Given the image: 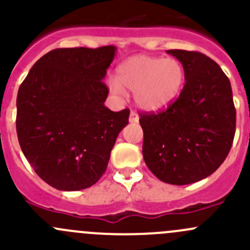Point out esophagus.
Instances as JSON below:
<instances>
[{
    "label": "esophagus",
    "mask_w": 250,
    "mask_h": 250,
    "mask_svg": "<svg viewBox=\"0 0 250 250\" xmlns=\"http://www.w3.org/2000/svg\"><path fill=\"white\" fill-rule=\"evenodd\" d=\"M138 121H139V116H138V113L135 112H130L129 115V122L130 123H138Z\"/></svg>",
    "instance_id": "34e87169"
}]
</instances>
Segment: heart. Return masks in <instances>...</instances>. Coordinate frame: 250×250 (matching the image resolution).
Segmentation results:
<instances>
[{"label": "heart", "mask_w": 250, "mask_h": 250, "mask_svg": "<svg viewBox=\"0 0 250 250\" xmlns=\"http://www.w3.org/2000/svg\"><path fill=\"white\" fill-rule=\"evenodd\" d=\"M184 81L185 71L176 59L135 55L118 66L117 81H110L109 88L116 95L122 94L123 88L132 90L141 110L157 112L176 99Z\"/></svg>", "instance_id": "1"}]
</instances>
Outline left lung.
Returning <instances> with one entry per match:
<instances>
[{
	"label": "left lung",
	"instance_id": "1",
	"mask_svg": "<svg viewBox=\"0 0 250 250\" xmlns=\"http://www.w3.org/2000/svg\"><path fill=\"white\" fill-rule=\"evenodd\" d=\"M181 62L185 85L166 111L140 115L143 156L161 181L188 185L213 174L228 157L236 110L228 76L198 52L170 49Z\"/></svg>",
	"mask_w": 250,
	"mask_h": 250
}]
</instances>
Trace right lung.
Instances as JSON below:
<instances>
[{
	"label": "right lung",
	"mask_w": 250,
	"mask_h": 250,
	"mask_svg": "<svg viewBox=\"0 0 250 250\" xmlns=\"http://www.w3.org/2000/svg\"><path fill=\"white\" fill-rule=\"evenodd\" d=\"M116 47L59 48L40 58L17 97V134L37 175L62 191L94 185L105 173L129 110L105 106L103 82Z\"/></svg>",
	"instance_id": "1"
}]
</instances>
